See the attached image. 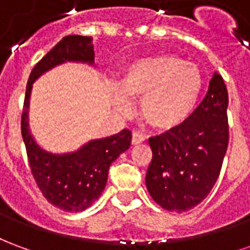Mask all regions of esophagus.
Here are the masks:
<instances>
[{
	"label": "esophagus",
	"instance_id": "obj_1",
	"mask_svg": "<svg viewBox=\"0 0 250 250\" xmlns=\"http://www.w3.org/2000/svg\"><path fill=\"white\" fill-rule=\"evenodd\" d=\"M145 142V136L141 135L139 132H132V139H131V143L132 146H136V145H141Z\"/></svg>",
	"mask_w": 250,
	"mask_h": 250
}]
</instances>
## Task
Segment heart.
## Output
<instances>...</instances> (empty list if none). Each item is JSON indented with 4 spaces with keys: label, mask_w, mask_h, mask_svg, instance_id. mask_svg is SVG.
<instances>
[{
    "label": "heart",
    "mask_w": 250,
    "mask_h": 250,
    "mask_svg": "<svg viewBox=\"0 0 250 250\" xmlns=\"http://www.w3.org/2000/svg\"><path fill=\"white\" fill-rule=\"evenodd\" d=\"M205 88L204 72L174 55L138 59L125 66L112 104L122 114L131 111L127 98L141 100L142 119L154 130L168 132L185 125L197 108Z\"/></svg>",
    "instance_id": "heart-1"
}]
</instances>
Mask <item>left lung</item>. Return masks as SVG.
<instances>
[{
	"label": "left lung",
	"instance_id": "1",
	"mask_svg": "<svg viewBox=\"0 0 250 250\" xmlns=\"http://www.w3.org/2000/svg\"><path fill=\"white\" fill-rule=\"evenodd\" d=\"M229 96L224 79L214 73L206 96L178 128L148 139L152 161L146 188L168 211H188L201 204L218 179L229 142Z\"/></svg>",
	"mask_w": 250,
	"mask_h": 250
}]
</instances>
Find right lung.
Instances as JSON below:
<instances>
[{
    "instance_id": "1",
    "label": "right lung",
    "mask_w": 250,
    "mask_h": 250,
    "mask_svg": "<svg viewBox=\"0 0 250 250\" xmlns=\"http://www.w3.org/2000/svg\"><path fill=\"white\" fill-rule=\"evenodd\" d=\"M65 62H80L96 68L92 37L66 36L36 64L26 85L21 134L30 170L41 193L52 205L65 211L77 213L89 208L102 195L111 163L130 147L131 131L125 128L115 135L91 139L75 151L60 154L48 151L36 142L29 128L33 83L44 73Z\"/></svg>"
}]
</instances>
